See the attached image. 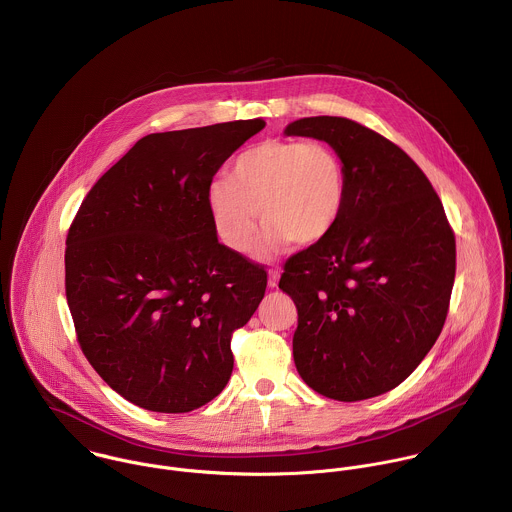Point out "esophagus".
I'll return each mask as SVG.
<instances>
[{
  "mask_svg": "<svg viewBox=\"0 0 512 512\" xmlns=\"http://www.w3.org/2000/svg\"><path fill=\"white\" fill-rule=\"evenodd\" d=\"M278 282H280V272L278 270H270L268 272V286L270 288H278Z\"/></svg>",
  "mask_w": 512,
  "mask_h": 512,
  "instance_id": "1",
  "label": "esophagus"
}]
</instances>
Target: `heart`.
Here are the masks:
<instances>
[{
  "mask_svg": "<svg viewBox=\"0 0 512 512\" xmlns=\"http://www.w3.org/2000/svg\"><path fill=\"white\" fill-rule=\"evenodd\" d=\"M347 173L339 153L323 142L270 140L242 151L230 177L207 189V205L224 246L244 254L252 248L260 217L266 230L260 256L292 242L323 240L341 219Z\"/></svg>",
  "mask_w": 512,
  "mask_h": 512,
  "instance_id": "1",
  "label": "heart"
}]
</instances>
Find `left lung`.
<instances>
[{"label":"left lung","instance_id":"obj_1","mask_svg":"<svg viewBox=\"0 0 512 512\" xmlns=\"http://www.w3.org/2000/svg\"><path fill=\"white\" fill-rule=\"evenodd\" d=\"M286 134L327 142L347 173L337 226L288 258L280 278L297 307V372L333 400L384 394L424 361L443 329L455 234L424 171L374 130L315 116Z\"/></svg>","mask_w":512,"mask_h":512}]
</instances>
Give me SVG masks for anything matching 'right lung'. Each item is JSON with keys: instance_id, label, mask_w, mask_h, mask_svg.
I'll use <instances>...</instances> for the list:
<instances>
[{"instance_id": "add662e5", "label": "right lung", "mask_w": 512, "mask_h": 512, "mask_svg": "<svg viewBox=\"0 0 512 512\" xmlns=\"http://www.w3.org/2000/svg\"><path fill=\"white\" fill-rule=\"evenodd\" d=\"M262 118L149 134L84 197L67 234L78 345L102 380L151 412L219 396L232 333L258 309L264 266L220 244L207 189Z\"/></svg>"}]
</instances>
